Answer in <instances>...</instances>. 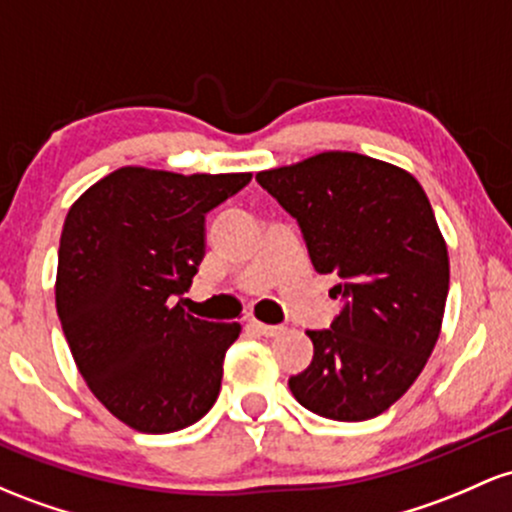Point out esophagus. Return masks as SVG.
<instances>
[{"mask_svg": "<svg viewBox=\"0 0 512 512\" xmlns=\"http://www.w3.org/2000/svg\"><path fill=\"white\" fill-rule=\"evenodd\" d=\"M247 325H250V328L255 330V333L265 335V338H274V335H279L284 330L282 325H267V323H260V320H255V318H252Z\"/></svg>", "mask_w": 512, "mask_h": 512, "instance_id": "obj_1", "label": "esophagus"}]
</instances>
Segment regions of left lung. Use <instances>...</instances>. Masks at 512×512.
<instances>
[{"instance_id": "8db88e82", "label": "left lung", "mask_w": 512, "mask_h": 512, "mask_svg": "<svg viewBox=\"0 0 512 512\" xmlns=\"http://www.w3.org/2000/svg\"><path fill=\"white\" fill-rule=\"evenodd\" d=\"M299 221L318 274H335L345 306L308 330L313 359L289 389L311 413L342 423L376 418L423 372L440 338L449 257L435 213L411 172L328 150L257 172Z\"/></svg>"}]
</instances>
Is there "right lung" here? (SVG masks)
<instances>
[{"label":"right lung","instance_id":"1","mask_svg":"<svg viewBox=\"0 0 512 512\" xmlns=\"http://www.w3.org/2000/svg\"><path fill=\"white\" fill-rule=\"evenodd\" d=\"M250 172L121 167L70 206L55 306L89 391L128 428L165 435L216 403L238 323H209L182 299L206 252V213Z\"/></svg>","mask_w":512,"mask_h":512}]
</instances>
